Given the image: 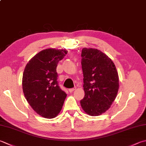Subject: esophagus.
Masks as SVG:
<instances>
[{
  "instance_id": "obj_1",
  "label": "esophagus",
  "mask_w": 146,
  "mask_h": 146,
  "mask_svg": "<svg viewBox=\"0 0 146 146\" xmlns=\"http://www.w3.org/2000/svg\"><path fill=\"white\" fill-rule=\"evenodd\" d=\"M76 87H75H75H74L73 88H70V89L68 90H69V92H73V91L76 89Z\"/></svg>"
}]
</instances>
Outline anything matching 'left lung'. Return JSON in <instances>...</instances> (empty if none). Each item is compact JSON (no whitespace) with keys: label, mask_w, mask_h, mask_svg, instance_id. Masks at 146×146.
<instances>
[{"label":"left lung","mask_w":146,"mask_h":146,"mask_svg":"<svg viewBox=\"0 0 146 146\" xmlns=\"http://www.w3.org/2000/svg\"><path fill=\"white\" fill-rule=\"evenodd\" d=\"M85 96L80 101L82 109L90 116L106 112L115 101L119 88V78L114 62L97 48L82 50Z\"/></svg>","instance_id":"1"}]
</instances>
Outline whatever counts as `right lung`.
Instances as JSON below:
<instances>
[{"label": "right lung", "mask_w": 146, "mask_h": 146, "mask_svg": "<svg viewBox=\"0 0 146 146\" xmlns=\"http://www.w3.org/2000/svg\"><path fill=\"white\" fill-rule=\"evenodd\" d=\"M68 50L47 48L31 58L25 68L22 85L24 95L35 112L53 118L61 111L67 94L61 89L56 68Z\"/></svg>", "instance_id": "add662e5"}]
</instances>
